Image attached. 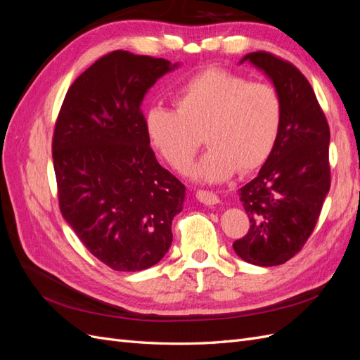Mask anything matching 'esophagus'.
Returning a JSON list of instances; mask_svg holds the SVG:
<instances>
[{
  "instance_id": "34e87169",
  "label": "esophagus",
  "mask_w": 360,
  "mask_h": 360,
  "mask_svg": "<svg viewBox=\"0 0 360 360\" xmlns=\"http://www.w3.org/2000/svg\"><path fill=\"white\" fill-rule=\"evenodd\" d=\"M197 200L205 205H214L219 202V198H217V195L214 192L210 191H197Z\"/></svg>"
}]
</instances>
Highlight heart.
<instances>
[{"label":"heart","mask_w":360,"mask_h":360,"mask_svg":"<svg viewBox=\"0 0 360 360\" xmlns=\"http://www.w3.org/2000/svg\"><path fill=\"white\" fill-rule=\"evenodd\" d=\"M172 103L174 111L158 106L147 112V136L177 171L189 165L204 139L209 150L189 171L195 180L216 183L236 169L252 172L264 165L276 146L282 105L267 84L210 68L184 84Z\"/></svg>","instance_id":"1"}]
</instances>
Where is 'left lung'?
I'll use <instances>...</instances> for the list:
<instances>
[{
	"label": "left lung",
	"mask_w": 360,
	"mask_h": 360,
	"mask_svg": "<svg viewBox=\"0 0 360 360\" xmlns=\"http://www.w3.org/2000/svg\"><path fill=\"white\" fill-rule=\"evenodd\" d=\"M274 82L282 105L276 146L258 176L240 189L249 231L233 243L246 263L284 264L307 243L330 189L328 120L294 64L266 51L242 58Z\"/></svg>",
	"instance_id": "1"
}]
</instances>
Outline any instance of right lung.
<instances>
[{
    "mask_svg": "<svg viewBox=\"0 0 360 360\" xmlns=\"http://www.w3.org/2000/svg\"><path fill=\"white\" fill-rule=\"evenodd\" d=\"M177 66L106 53L70 85L53 129L60 210L82 245L117 271L158 264L183 209L186 188L159 165L141 111L150 86Z\"/></svg>",
    "mask_w": 360,
    "mask_h": 360,
    "instance_id": "obj_1",
    "label": "right lung"
}]
</instances>
